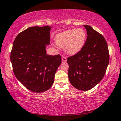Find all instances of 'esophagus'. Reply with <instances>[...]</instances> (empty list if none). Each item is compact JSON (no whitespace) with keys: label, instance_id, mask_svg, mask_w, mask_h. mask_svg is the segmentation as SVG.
<instances>
[{"label":"esophagus","instance_id":"obj_1","mask_svg":"<svg viewBox=\"0 0 121 121\" xmlns=\"http://www.w3.org/2000/svg\"><path fill=\"white\" fill-rule=\"evenodd\" d=\"M62 60L63 62H66L67 59H66V58L65 57L62 56Z\"/></svg>","mask_w":121,"mask_h":121}]
</instances>
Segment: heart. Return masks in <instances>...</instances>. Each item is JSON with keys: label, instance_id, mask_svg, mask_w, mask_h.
I'll return each instance as SVG.
<instances>
[{"label": "heart", "instance_id": "1", "mask_svg": "<svg viewBox=\"0 0 121 121\" xmlns=\"http://www.w3.org/2000/svg\"><path fill=\"white\" fill-rule=\"evenodd\" d=\"M86 37V32L82 28L70 29L57 34L55 41L57 46L65 48L67 54L74 55L84 47Z\"/></svg>", "mask_w": 121, "mask_h": 121}]
</instances>
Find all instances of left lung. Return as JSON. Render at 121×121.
Segmentation results:
<instances>
[{
	"label": "left lung",
	"instance_id": "8db88e82",
	"mask_svg": "<svg viewBox=\"0 0 121 121\" xmlns=\"http://www.w3.org/2000/svg\"><path fill=\"white\" fill-rule=\"evenodd\" d=\"M87 37L84 47L74 56L68 58V76L73 86L88 91L104 78L109 62L107 43L104 37L88 25H84Z\"/></svg>",
	"mask_w": 121,
	"mask_h": 121
}]
</instances>
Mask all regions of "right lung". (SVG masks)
Listing matches in <instances>:
<instances>
[{
	"label": "right lung",
	"instance_id": "right-lung-1",
	"mask_svg": "<svg viewBox=\"0 0 121 121\" xmlns=\"http://www.w3.org/2000/svg\"><path fill=\"white\" fill-rule=\"evenodd\" d=\"M51 27H29L16 37L11 52V62L16 78L32 92L41 93L50 88L62 63L59 55L47 54Z\"/></svg>",
	"mask_w": 121,
	"mask_h": 121
}]
</instances>
